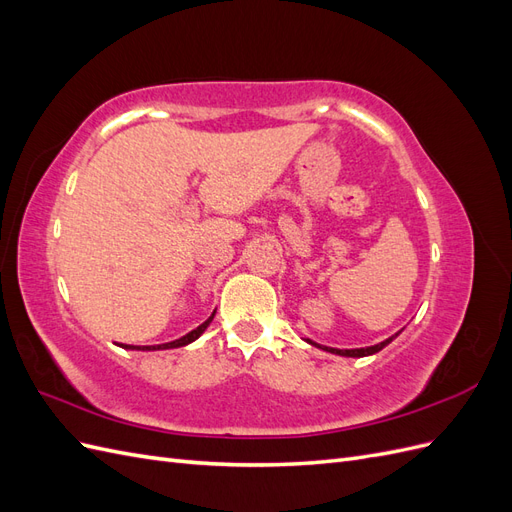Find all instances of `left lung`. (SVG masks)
<instances>
[{
    "label": "left lung",
    "mask_w": 512,
    "mask_h": 512,
    "mask_svg": "<svg viewBox=\"0 0 512 512\" xmlns=\"http://www.w3.org/2000/svg\"><path fill=\"white\" fill-rule=\"evenodd\" d=\"M399 335V333H397ZM397 335H393V337H389L386 339V342H382V344H376V346H369V348H354V350H339V348H327V346H320V344H314V342H309L312 346H318V348H322V350H327V352H333V354H339V356H367V354H376V352H380L384 346H389L393 339L397 337Z\"/></svg>",
    "instance_id": "left-lung-1"
}]
</instances>
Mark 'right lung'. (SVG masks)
Instances as JSON below:
<instances>
[{"label": "right lung", "instance_id": "right-lung-1", "mask_svg": "<svg viewBox=\"0 0 512 512\" xmlns=\"http://www.w3.org/2000/svg\"><path fill=\"white\" fill-rule=\"evenodd\" d=\"M213 320V316L209 318V320H205L203 324H200V327H196L194 331H190L188 335H183V337H179V339H175V342H168V344H160V346H123V348H130V350H168V348H179V346H185V344H190V342H194V339L203 333L207 327H209V322Z\"/></svg>", "mask_w": 512, "mask_h": 512}]
</instances>
